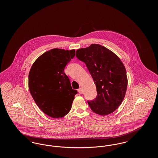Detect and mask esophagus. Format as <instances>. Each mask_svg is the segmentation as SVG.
Returning a JSON list of instances; mask_svg holds the SVG:
<instances>
[{
    "label": "esophagus",
    "instance_id": "esophagus-1",
    "mask_svg": "<svg viewBox=\"0 0 158 158\" xmlns=\"http://www.w3.org/2000/svg\"><path fill=\"white\" fill-rule=\"evenodd\" d=\"M78 92H79V93L80 94H83V89L82 88H80L79 89H78Z\"/></svg>",
    "mask_w": 158,
    "mask_h": 158
}]
</instances>
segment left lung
Returning <instances> with one entry per match:
<instances>
[{
	"label": "left lung",
	"instance_id": "8db88e82",
	"mask_svg": "<svg viewBox=\"0 0 158 158\" xmlns=\"http://www.w3.org/2000/svg\"><path fill=\"white\" fill-rule=\"evenodd\" d=\"M76 56L85 63L96 85L97 97L88 101L92 111L101 115L115 111L122 103L127 87L126 70L120 59L97 44L78 49Z\"/></svg>",
	"mask_w": 158,
	"mask_h": 158
}]
</instances>
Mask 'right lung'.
Segmentation results:
<instances>
[{
	"mask_svg": "<svg viewBox=\"0 0 158 158\" xmlns=\"http://www.w3.org/2000/svg\"><path fill=\"white\" fill-rule=\"evenodd\" d=\"M75 56V50L53 48L41 55L31 68L28 87L40 109L55 118L71 110L77 91L73 89L64 68Z\"/></svg>",
	"mask_w": 158,
	"mask_h": 158,
	"instance_id": "right-lung-1",
	"label": "right lung"
}]
</instances>
